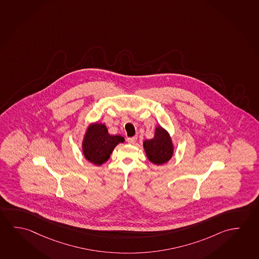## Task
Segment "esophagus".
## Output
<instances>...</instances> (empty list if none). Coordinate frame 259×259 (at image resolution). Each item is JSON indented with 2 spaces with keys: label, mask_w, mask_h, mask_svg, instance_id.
Listing matches in <instances>:
<instances>
[{
  "label": "esophagus",
  "mask_w": 259,
  "mask_h": 259,
  "mask_svg": "<svg viewBox=\"0 0 259 259\" xmlns=\"http://www.w3.org/2000/svg\"><path fill=\"white\" fill-rule=\"evenodd\" d=\"M137 140H138V138L137 137H132V138H128L127 139V141L128 144H135L137 142Z\"/></svg>",
  "instance_id": "34e87169"
}]
</instances>
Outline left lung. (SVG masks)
<instances>
[{
    "label": "left lung",
    "instance_id": "left-lung-1",
    "mask_svg": "<svg viewBox=\"0 0 259 259\" xmlns=\"http://www.w3.org/2000/svg\"><path fill=\"white\" fill-rule=\"evenodd\" d=\"M143 148L148 160L157 165L167 163L175 150L171 136L160 125L155 128L153 139L144 140Z\"/></svg>",
    "mask_w": 259,
    "mask_h": 259
}]
</instances>
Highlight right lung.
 Returning a JSON list of instances; mask_svg holds the SVG:
<instances>
[{"label": "right lung", "mask_w": 259, "mask_h": 259, "mask_svg": "<svg viewBox=\"0 0 259 259\" xmlns=\"http://www.w3.org/2000/svg\"><path fill=\"white\" fill-rule=\"evenodd\" d=\"M124 141L122 136L111 135L105 124L94 122L89 124L83 134L82 155L92 164L102 165L110 158L116 146Z\"/></svg>", "instance_id": "obj_1"}]
</instances>
